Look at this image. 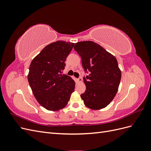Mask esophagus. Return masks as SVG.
<instances>
[{
  "instance_id": "34e87169",
  "label": "esophagus",
  "mask_w": 151,
  "mask_h": 151,
  "mask_svg": "<svg viewBox=\"0 0 151 151\" xmlns=\"http://www.w3.org/2000/svg\"><path fill=\"white\" fill-rule=\"evenodd\" d=\"M82 80H83V79H82L81 77H79V79H77V82H78V83H81V82L82 81Z\"/></svg>"
}]
</instances>
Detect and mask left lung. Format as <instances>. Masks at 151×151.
<instances>
[{"label":"left lung","instance_id":"left-lung-1","mask_svg":"<svg viewBox=\"0 0 151 151\" xmlns=\"http://www.w3.org/2000/svg\"><path fill=\"white\" fill-rule=\"evenodd\" d=\"M74 50L81 57L84 71L89 73L83 78L86 89L81 94L84 104L94 110L106 107L116 96L122 77L116 58L91 41L76 43Z\"/></svg>","mask_w":151,"mask_h":151}]
</instances>
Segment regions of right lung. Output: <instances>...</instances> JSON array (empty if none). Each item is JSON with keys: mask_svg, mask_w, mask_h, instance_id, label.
Returning <instances> with one entry per match:
<instances>
[{"mask_svg": "<svg viewBox=\"0 0 151 151\" xmlns=\"http://www.w3.org/2000/svg\"><path fill=\"white\" fill-rule=\"evenodd\" d=\"M74 43L57 41L48 45L31 61L28 80L34 96L45 109H63L74 91L75 81L62 74Z\"/></svg>", "mask_w": 151, "mask_h": 151, "instance_id": "right-lung-1", "label": "right lung"}]
</instances>
